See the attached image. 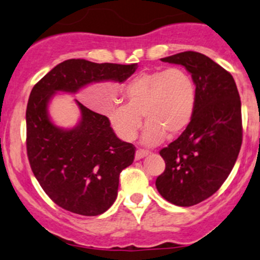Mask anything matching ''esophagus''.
<instances>
[{
  "label": "esophagus",
  "mask_w": 260,
  "mask_h": 260,
  "mask_svg": "<svg viewBox=\"0 0 260 260\" xmlns=\"http://www.w3.org/2000/svg\"><path fill=\"white\" fill-rule=\"evenodd\" d=\"M150 154V151H146V150H141V148H139V150H137L136 152V160H139V159L146 157V155Z\"/></svg>",
  "instance_id": "obj_1"
}]
</instances>
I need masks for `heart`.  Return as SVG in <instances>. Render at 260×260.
I'll return each mask as SVG.
<instances>
[{
	"instance_id": "obj_1",
	"label": "heart",
	"mask_w": 260,
	"mask_h": 260,
	"mask_svg": "<svg viewBox=\"0 0 260 260\" xmlns=\"http://www.w3.org/2000/svg\"><path fill=\"white\" fill-rule=\"evenodd\" d=\"M126 103H114L107 110L108 122L123 141L136 139L143 117L146 123L143 143L153 146L184 132L196 109V85L179 67L141 72L122 90Z\"/></svg>"
}]
</instances>
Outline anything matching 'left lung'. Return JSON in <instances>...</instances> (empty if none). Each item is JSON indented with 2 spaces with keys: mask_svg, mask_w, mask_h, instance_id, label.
<instances>
[{
  "mask_svg": "<svg viewBox=\"0 0 260 260\" xmlns=\"http://www.w3.org/2000/svg\"><path fill=\"white\" fill-rule=\"evenodd\" d=\"M160 60L191 74L197 100L189 126L159 152L165 170L155 186L176 206H195L220 189L237 161L243 143L240 96L233 76L205 54L186 51Z\"/></svg>",
  "mask_w": 260,
  "mask_h": 260,
  "instance_id": "1",
  "label": "left lung"
}]
</instances>
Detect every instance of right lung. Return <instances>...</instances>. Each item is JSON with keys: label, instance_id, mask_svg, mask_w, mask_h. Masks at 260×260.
<instances>
[{"label": "right lung", "instance_id": "add662e5", "mask_svg": "<svg viewBox=\"0 0 260 260\" xmlns=\"http://www.w3.org/2000/svg\"><path fill=\"white\" fill-rule=\"evenodd\" d=\"M137 67L69 59L33 86L26 110L27 155L41 188L63 209L96 216L110 208L121 171L133 162L136 147L116 137L107 116L77 100L81 110L77 126L71 129L55 126L48 116V102L58 91L77 92L105 81L122 83Z\"/></svg>", "mask_w": 260, "mask_h": 260}]
</instances>
